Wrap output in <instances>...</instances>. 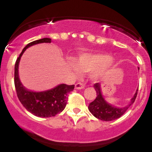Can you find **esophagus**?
I'll return each mask as SVG.
<instances>
[{
    "instance_id": "34e87169",
    "label": "esophagus",
    "mask_w": 152,
    "mask_h": 152,
    "mask_svg": "<svg viewBox=\"0 0 152 152\" xmlns=\"http://www.w3.org/2000/svg\"><path fill=\"white\" fill-rule=\"evenodd\" d=\"M85 85L82 83H80V82H79V83H76V85H75V88L77 89V90H81V89H83L85 88Z\"/></svg>"
}]
</instances>
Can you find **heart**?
Returning a JSON list of instances; mask_svg holds the SVG:
<instances>
[{
    "mask_svg": "<svg viewBox=\"0 0 152 152\" xmlns=\"http://www.w3.org/2000/svg\"><path fill=\"white\" fill-rule=\"evenodd\" d=\"M113 58L104 53H85L79 55L76 59V64L70 62V66L76 73L82 71H90L91 76L96 79L103 73L107 67L111 63Z\"/></svg>",
    "mask_w": 152,
    "mask_h": 152,
    "instance_id": "1",
    "label": "heart"
}]
</instances>
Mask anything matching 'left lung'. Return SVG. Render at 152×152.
<instances>
[{"mask_svg":"<svg viewBox=\"0 0 152 152\" xmlns=\"http://www.w3.org/2000/svg\"><path fill=\"white\" fill-rule=\"evenodd\" d=\"M139 70V67H138ZM94 88L96 91V98L93 102L89 104V111L98 119H100L104 121H110L119 118L126 113L129 107H130L135 101L137 95V90L135 94L131 99V102L128 105L122 108H118L110 104L104 99L102 94V90L99 83L94 85Z\"/></svg>","mask_w":152,"mask_h":152,"instance_id":"left-lung-1","label":"left lung"}]
</instances>
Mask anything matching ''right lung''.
Masks as SVG:
<instances>
[{
  "label": "right lung",
  "instance_id": "right-lung-1",
  "mask_svg": "<svg viewBox=\"0 0 152 152\" xmlns=\"http://www.w3.org/2000/svg\"><path fill=\"white\" fill-rule=\"evenodd\" d=\"M50 38H43L33 41L26 45L17 59L15 65V86L17 95L23 107L31 114L40 118L55 116L65 108L67 102V95L73 90L74 85L62 84L56 87L43 92H33L27 90L20 82L18 75L19 62L23 53L26 48L34 45L43 42H50Z\"/></svg>",
  "mask_w": 152,
  "mask_h": 152
}]
</instances>
